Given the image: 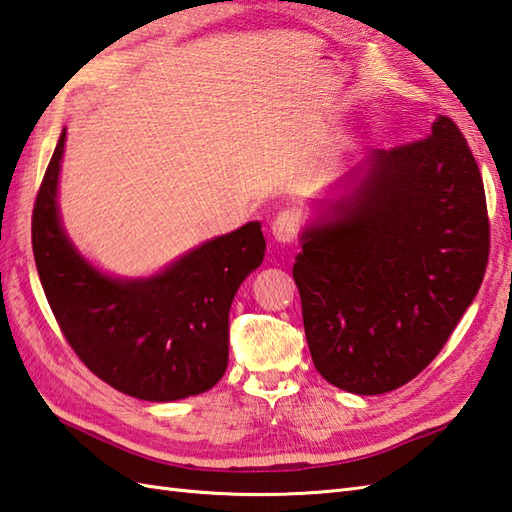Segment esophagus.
<instances>
[{
  "instance_id": "esophagus-1",
  "label": "esophagus",
  "mask_w": 512,
  "mask_h": 512,
  "mask_svg": "<svg viewBox=\"0 0 512 512\" xmlns=\"http://www.w3.org/2000/svg\"><path fill=\"white\" fill-rule=\"evenodd\" d=\"M299 228H301L299 215L292 209H286L275 217V222H273V226H270V231H273V237L277 239V242L290 244V242H295V239H297Z\"/></svg>"
}]
</instances>
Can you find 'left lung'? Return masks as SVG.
I'll return each instance as SVG.
<instances>
[{"instance_id":"8db88e82","label":"left lung","mask_w":512,"mask_h":512,"mask_svg":"<svg viewBox=\"0 0 512 512\" xmlns=\"http://www.w3.org/2000/svg\"><path fill=\"white\" fill-rule=\"evenodd\" d=\"M301 233L292 277L317 372L358 396L409 383L447 343L488 264L480 167L451 118L369 151Z\"/></svg>"}]
</instances>
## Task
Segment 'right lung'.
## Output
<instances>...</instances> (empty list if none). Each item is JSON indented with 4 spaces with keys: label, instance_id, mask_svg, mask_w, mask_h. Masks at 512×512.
<instances>
[{
    "label": "right lung",
    "instance_id": "obj_1",
    "mask_svg": "<svg viewBox=\"0 0 512 512\" xmlns=\"http://www.w3.org/2000/svg\"><path fill=\"white\" fill-rule=\"evenodd\" d=\"M63 147L65 129L32 211V253L63 336L90 372L127 396L171 402L211 389L228 365L235 292L264 262L262 224L209 239L158 275H105L63 231Z\"/></svg>",
    "mask_w": 512,
    "mask_h": 512
}]
</instances>
